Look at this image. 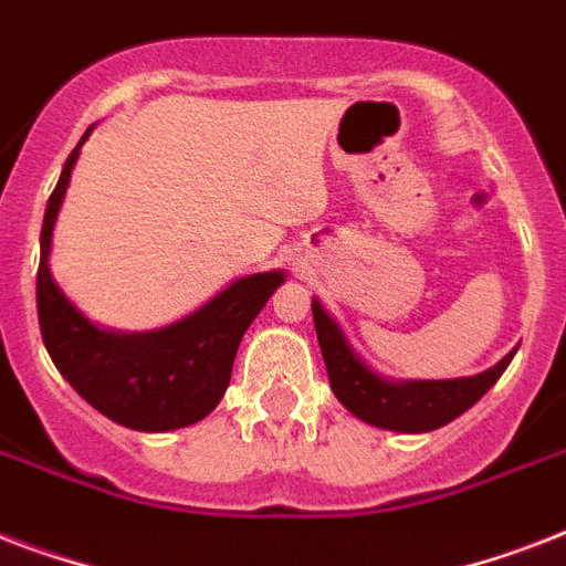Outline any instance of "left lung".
Masks as SVG:
<instances>
[{"instance_id":"8db88e82","label":"left lung","mask_w":566,"mask_h":566,"mask_svg":"<svg viewBox=\"0 0 566 566\" xmlns=\"http://www.w3.org/2000/svg\"><path fill=\"white\" fill-rule=\"evenodd\" d=\"M314 308V326L323 361H326L332 390L358 420L378 426V429L394 431H431L447 426L455 417L473 408L482 399L496 378L505 373L514 353H509L496 367L470 378H449V381H405L394 385L378 378L364 367L346 344L344 332L335 326L317 300L311 302Z\"/></svg>"}]
</instances>
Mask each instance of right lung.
<instances>
[{
    "label": "right lung",
    "instance_id": "right-lung-1",
    "mask_svg": "<svg viewBox=\"0 0 566 566\" xmlns=\"http://www.w3.org/2000/svg\"><path fill=\"white\" fill-rule=\"evenodd\" d=\"M78 149L82 144L66 158L40 229L38 319L49 358L75 394L119 426L170 431L199 422L226 394L240 337L284 275L258 273L240 279L196 314L149 335H111L91 326L49 273L52 226Z\"/></svg>",
    "mask_w": 566,
    "mask_h": 566
}]
</instances>
